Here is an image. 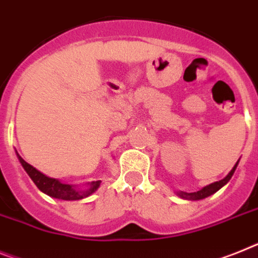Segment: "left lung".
I'll use <instances>...</instances> for the list:
<instances>
[{
    "label": "left lung",
    "instance_id": "8db88e82",
    "mask_svg": "<svg viewBox=\"0 0 258 258\" xmlns=\"http://www.w3.org/2000/svg\"><path fill=\"white\" fill-rule=\"evenodd\" d=\"M237 164H239V160L236 162V164L234 166V168L231 169V172L228 173L226 177H224L223 180H219V181H215L213 182V184H210V185H206L205 188H202L201 190H198V192H195V193H185V192H179V196L182 198H186V200H202V198H206L209 197V196L214 195L215 192H218L219 189L222 188L223 185H226L228 181H230V179L232 177V175H234L235 169H236Z\"/></svg>",
    "mask_w": 258,
    "mask_h": 258
}]
</instances>
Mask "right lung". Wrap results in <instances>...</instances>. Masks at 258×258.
I'll return each mask as SVG.
<instances>
[{
	"instance_id": "add662e5",
	"label": "right lung",
	"mask_w": 258,
	"mask_h": 258,
	"mask_svg": "<svg viewBox=\"0 0 258 258\" xmlns=\"http://www.w3.org/2000/svg\"><path fill=\"white\" fill-rule=\"evenodd\" d=\"M18 159L21 162V164L23 166L24 171L28 173V176L31 177V180L35 182V185L40 189L41 192H44L45 195L50 196V197L58 198V200H66V201H77V200H81V198L89 197L90 195L95 192L96 189L100 185V181H92L90 184V186L85 190H77L73 185L69 184H62L58 180L52 179V177H48V176L43 175L41 172H39L36 168L28 164L27 162H24L18 154Z\"/></svg>"
}]
</instances>
